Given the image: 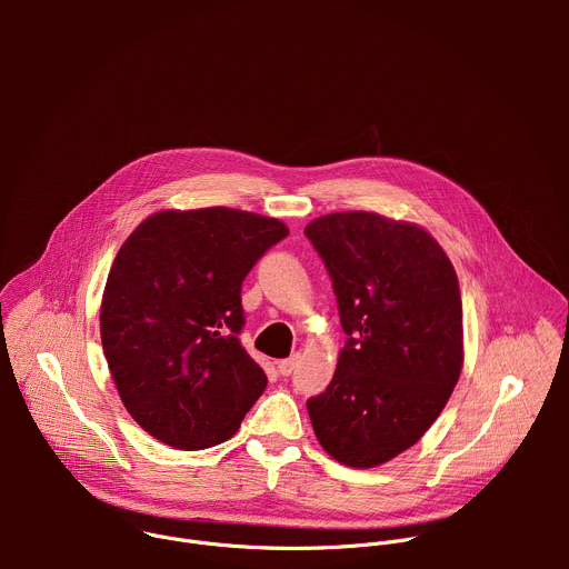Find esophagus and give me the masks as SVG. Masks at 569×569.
Returning <instances> with one entry per match:
<instances>
[{"label": "esophagus", "mask_w": 569, "mask_h": 569, "mask_svg": "<svg viewBox=\"0 0 569 569\" xmlns=\"http://www.w3.org/2000/svg\"><path fill=\"white\" fill-rule=\"evenodd\" d=\"M297 360H299V356H292V358L279 360V362H277L279 373H281V376H290V373H292V369H295V365H297Z\"/></svg>", "instance_id": "1"}]
</instances>
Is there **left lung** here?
Instances as JSON below:
<instances>
[{
	"mask_svg": "<svg viewBox=\"0 0 569 569\" xmlns=\"http://www.w3.org/2000/svg\"><path fill=\"white\" fill-rule=\"evenodd\" d=\"M349 336L327 391L308 400L319 446L351 468L412 448L437 421L463 367L457 272L417 222L373 211L310 220Z\"/></svg>",
	"mask_w": 569,
	"mask_h": 569,
	"instance_id": "left-lung-1",
	"label": "left lung"
}]
</instances>
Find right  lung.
<instances>
[{
  "instance_id": "obj_1",
  "label": "right lung",
  "mask_w": 569,
  "mask_h": 569,
  "mask_svg": "<svg viewBox=\"0 0 569 569\" xmlns=\"http://www.w3.org/2000/svg\"><path fill=\"white\" fill-rule=\"evenodd\" d=\"M288 227L229 207L161 209L119 248L101 342L128 415L157 441L204 450L236 435L268 385L240 345V286Z\"/></svg>"
}]
</instances>
